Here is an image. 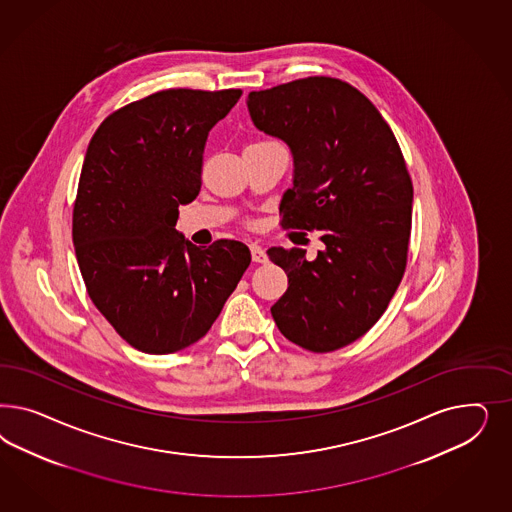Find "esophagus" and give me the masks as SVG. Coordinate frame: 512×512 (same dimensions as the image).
Returning <instances> with one entry per match:
<instances>
[{
    "mask_svg": "<svg viewBox=\"0 0 512 512\" xmlns=\"http://www.w3.org/2000/svg\"><path fill=\"white\" fill-rule=\"evenodd\" d=\"M251 249V259L255 261V263H266V251H264L263 246H259V244H251L249 246Z\"/></svg>",
    "mask_w": 512,
    "mask_h": 512,
    "instance_id": "1",
    "label": "esophagus"
}]
</instances>
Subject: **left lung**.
I'll use <instances>...</instances> for the list:
<instances>
[{"mask_svg":"<svg viewBox=\"0 0 512 512\" xmlns=\"http://www.w3.org/2000/svg\"><path fill=\"white\" fill-rule=\"evenodd\" d=\"M248 110L293 154L281 225L321 231L325 244L311 261L306 249L266 251L289 278L272 317L296 345L336 351L379 321L405 272L413 184L400 144L372 101L340 78L251 92Z\"/></svg>","mask_w":512,"mask_h":512,"instance_id":"8db88e82","label":"left lung"}]
</instances>
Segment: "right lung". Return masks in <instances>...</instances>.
Listing matches in <instances>:
<instances>
[{
  "label": "right lung",
  "mask_w": 512,
  "mask_h": 512,
  "mask_svg": "<svg viewBox=\"0 0 512 512\" xmlns=\"http://www.w3.org/2000/svg\"><path fill=\"white\" fill-rule=\"evenodd\" d=\"M242 90H163L112 112L78 180L73 244L95 308L129 345L167 355L201 340L251 263L246 244L197 248L178 206L201 191L208 133Z\"/></svg>",
  "instance_id": "obj_1"
}]
</instances>
